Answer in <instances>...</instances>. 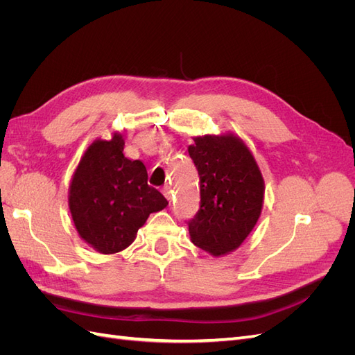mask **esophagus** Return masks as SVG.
<instances>
[{
    "instance_id": "esophagus-1",
    "label": "esophagus",
    "mask_w": 355,
    "mask_h": 355,
    "mask_svg": "<svg viewBox=\"0 0 355 355\" xmlns=\"http://www.w3.org/2000/svg\"><path fill=\"white\" fill-rule=\"evenodd\" d=\"M171 192H173V191H171V187L166 185V187L163 188V194H164V197H166L168 201L171 200V196H173V194H171Z\"/></svg>"
}]
</instances>
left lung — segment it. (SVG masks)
Wrapping results in <instances>:
<instances>
[{"label": "left lung", "mask_w": 355, "mask_h": 355, "mask_svg": "<svg viewBox=\"0 0 355 355\" xmlns=\"http://www.w3.org/2000/svg\"><path fill=\"white\" fill-rule=\"evenodd\" d=\"M200 176V209L191 241L213 256L239 249L261 216L263 178L250 149L232 133L198 136L188 146Z\"/></svg>", "instance_id": "1"}]
</instances>
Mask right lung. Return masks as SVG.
<instances>
[{
  "label": "right lung",
  "instance_id": "right-lung-1",
  "mask_svg": "<svg viewBox=\"0 0 355 355\" xmlns=\"http://www.w3.org/2000/svg\"><path fill=\"white\" fill-rule=\"evenodd\" d=\"M124 139L94 141L80 159L69 185V210L80 237L94 250L112 254L130 245L148 216L167 200L148 185L146 167L123 154Z\"/></svg>",
  "mask_w": 355,
  "mask_h": 355
}]
</instances>
